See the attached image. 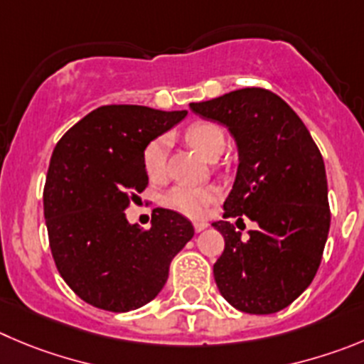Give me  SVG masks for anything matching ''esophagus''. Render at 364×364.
<instances>
[{"label":"esophagus","mask_w":364,"mask_h":364,"mask_svg":"<svg viewBox=\"0 0 364 364\" xmlns=\"http://www.w3.org/2000/svg\"><path fill=\"white\" fill-rule=\"evenodd\" d=\"M206 228H208V223H205V220H196V223H193V230H196L198 233Z\"/></svg>","instance_id":"1"}]
</instances>
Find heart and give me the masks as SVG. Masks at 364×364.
I'll list each match as a JSON object with an SVG mask.
<instances>
[{
    "label": "heart",
    "instance_id": "obj_1",
    "mask_svg": "<svg viewBox=\"0 0 364 364\" xmlns=\"http://www.w3.org/2000/svg\"><path fill=\"white\" fill-rule=\"evenodd\" d=\"M185 140L190 147L196 149V152L205 159L213 161L219 158L226 145V138L219 125L212 122H196L185 129ZM166 149L168 140L166 136H156L144 147L141 152V165L151 181H159L165 176L166 171ZM219 192L215 186H190L178 185L171 188L161 198L163 206L183 213L186 217L199 219L206 213L208 206L217 199Z\"/></svg>",
    "mask_w": 364,
    "mask_h": 364
}]
</instances>
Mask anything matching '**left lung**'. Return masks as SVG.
Segmentation results:
<instances>
[{
	"instance_id": "obj_1",
	"label": "left lung",
	"mask_w": 364,
	"mask_h": 364,
	"mask_svg": "<svg viewBox=\"0 0 364 364\" xmlns=\"http://www.w3.org/2000/svg\"><path fill=\"white\" fill-rule=\"evenodd\" d=\"M190 109L224 125L235 140L239 166L224 217L257 223L247 239L230 220L212 224L224 237L213 264L219 293L250 314L282 311L311 285L327 242L323 158L300 117L262 87L192 102Z\"/></svg>"
}]
</instances>
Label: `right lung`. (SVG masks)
<instances>
[{"label": "right lung", "mask_w": 364, "mask_h": 364, "mask_svg": "<svg viewBox=\"0 0 364 364\" xmlns=\"http://www.w3.org/2000/svg\"><path fill=\"white\" fill-rule=\"evenodd\" d=\"M186 117L145 105H102L73 125L50 159L43 203L53 260L77 296L127 312L154 300L193 237L188 219L156 208L151 230L125 208L149 185L144 147Z\"/></svg>", "instance_id": "right-lung-1"}]
</instances>
